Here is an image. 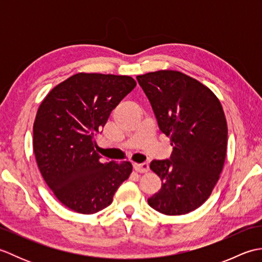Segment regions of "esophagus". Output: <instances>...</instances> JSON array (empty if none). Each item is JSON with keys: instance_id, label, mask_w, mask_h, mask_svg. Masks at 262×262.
Masks as SVG:
<instances>
[{"instance_id": "1", "label": "esophagus", "mask_w": 262, "mask_h": 262, "mask_svg": "<svg viewBox=\"0 0 262 262\" xmlns=\"http://www.w3.org/2000/svg\"><path fill=\"white\" fill-rule=\"evenodd\" d=\"M134 169H135L137 172H140V173H145V172L148 171L149 165H148V163H146V162L135 163V164H134Z\"/></svg>"}]
</instances>
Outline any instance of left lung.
Wrapping results in <instances>:
<instances>
[{
  "mask_svg": "<svg viewBox=\"0 0 262 262\" xmlns=\"http://www.w3.org/2000/svg\"><path fill=\"white\" fill-rule=\"evenodd\" d=\"M152 105L160 130L171 138L170 159L153 160L162 180L148 205L165 215H183L210 196L223 170L227 125L220 100L197 80L178 71L136 76Z\"/></svg>",
  "mask_w": 262,
  "mask_h": 262,
  "instance_id": "1",
  "label": "left lung"
}]
</instances>
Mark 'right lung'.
Listing matches in <instances>:
<instances>
[{"instance_id": "add662e5", "label": "right lung", "mask_w": 262, "mask_h": 262, "mask_svg": "<svg viewBox=\"0 0 262 262\" xmlns=\"http://www.w3.org/2000/svg\"><path fill=\"white\" fill-rule=\"evenodd\" d=\"M136 86L130 76L77 73L43 99L33 124V152L55 196L80 214H94L113 203L132 173L130 162H104L96 136L119 102Z\"/></svg>"}]
</instances>
